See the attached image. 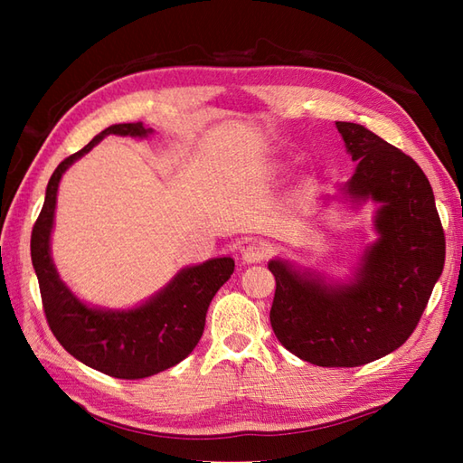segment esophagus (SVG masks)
<instances>
[{"mask_svg":"<svg viewBox=\"0 0 463 463\" xmlns=\"http://www.w3.org/2000/svg\"><path fill=\"white\" fill-rule=\"evenodd\" d=\"M267 257H270V247L269 244H264L260 241H254L247 247L242 249V260L247 264H254V262H260Z\"/></svg>","mask_w":463,"mask_h":463,"instance_id":"34e87169","label":"esophagus"}]
</instances>
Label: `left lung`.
<instances>
[{
    "label": "left lung",
    "instance_id": "left-lung-1",
    "mask_svg": "<svg viewBox=\"0 0 463 463\" xmlns=\"http://www.w3.org/2000/svg\"><path fill=\"white\" fill-rule=\"evenodd\" d=\"M356 171L342 186L354 206L378 204V239L348 282L326 284L274 259L270 324L294 356L326 368H354L394 352L416 330L446 260L434 191L418 163L366 127L336 121Z\"/></svg>",
    "mask_w": 463,
    "mask_h": 463
}]
</instances>
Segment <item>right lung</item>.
Here are the masks:
<instances>
[{"mask_svg": "<svg viewBox=\"0 0 463 463\" xmlns=\"http://www.w3.org/2000/svg\"><path fill=\"white\" fill-rule=\"evenodd\" d=\"M151 133L153 129H146L143 123L111 125L81 151L59 163L47 183L43 209L32 232V262L53 336L85 366L121 380L149 378L189 356L203 336L213 297L234 270L231 257L186 267L153 298L129 310L87 307L59 279L49 241L63 173L107 135L146 137Z\"/></svg>", "mask_w": 463, "mask_h": 463, "instance_id": "right-lung-1", "label": "right lung"}]
</instances>
